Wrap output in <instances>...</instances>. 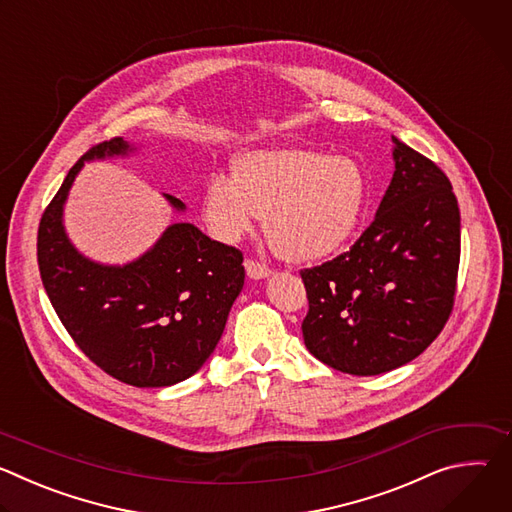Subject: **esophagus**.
<instances>
[{"instance_id":"1","label":"esophagus","mask_w":512,"mask_h":512,"mask_svg":"<svg viewBox=\"0 0 512 512\" xmlns=\"http://www.w3.org/2000/svg\"><path fill=\"white\" fill-rule=\"evenodd\" d=\"M245 269H247V275L253 277V279H261V277H267L271 273V269L265 263H261L253 257L245 259Z\"/></svg>"}]
</instances>
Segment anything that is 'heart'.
Instances as JSON below:
<instances>
[{
  "mask_svg": "<svg viewBox=\"0 0 512 512\" xmlns=\"http://www.w3.org/2000/svg\"><path fill=\"white\" fill-rule=\"evenodd\" d=\"M367 204L369 180L354 158L281 148L239 156L233 178L214 174L202 210L210 231L225 243L241 241L265 216L273 251L310 263L352 241Z\"/></svg>",
  "mask_w": 512,
  "mask_h": 512,
  "instance_id": "1",
  "label": "heart"
}]
</instances>
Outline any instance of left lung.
Returning a JSON list of instances; mask_svg holds the SVG:
<instances>
[{"label": "left lung", "instance_id": "obj_1", "mask_svg": "<svg viewBox=\"0 0 512 512\" xmlns=\"http://www.w3.org/2000/svg\"><path fill=\"white\" fill-rule=\"evenodd\" d=\"M395 174L375 221L350 251L302 269L308 350L371 377L419 356L456 300L460 208L444 170L393 137Z\"/></svg>", "mask_w": 512, "mask_h": 512}]
</instances>
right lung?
Segmentation results:
<instances>
[{"label": "right lung", "mask_w": 512, "mask_h": 512, "mask_svg": "<svg viewBox=\"0 0 512 512\" xmlns=\"http://www.w3.org/2000/svg\"><path fill=\"white\" fill-rule=\"evenodd\" d=\"M127 150L113 137L70 168L40 218L38 267L56 316L91 362L131 387H170L192 377L221 340L245 283L243 253L178 223L125 267L79 255L60 221L68 188L85 160Z\"/></svg>", "instance_id": "add662e5"}]
</instances>
